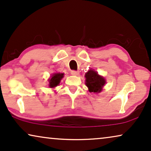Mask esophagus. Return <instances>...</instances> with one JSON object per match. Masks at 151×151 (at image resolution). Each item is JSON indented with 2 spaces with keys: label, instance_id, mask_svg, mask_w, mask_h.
Listing matches in <instances>:
<instances>
[{
  "label": "esophagus",
  "instance_id": "esophagus-1",
  "mask_svg": "<svg viewBox=\"0 0 151 151\" xmlns=\"http://www.w3.org/2000/svg\"><path fill=\"white\" fill-rule=\"evenodd\" d=\"M71 73L73 76H78V74H79V72L77 71H71Z\"/></svg>",
  "mask_w": 151,
  "mask_h": 151
}]
</instances>
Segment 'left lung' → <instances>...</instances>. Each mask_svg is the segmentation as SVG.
<instances>
[{
    "mask_svg": "<svg viewBox=\"0 0 151 151\" xmlns=\"http://www.w3.org/2000/svg\"><path fill=\"white\" fill-rule=\"evenodd\" d=\"M85 84L91 93H98L102 91L103 86L106 84L104 78L98 73L93 69H90L85 73Z\"/></svg>",
    "mask_w": 151,
    "mask_h": 151,
    "instance_id": "1",
    "label": "left lung"
}]
</instances>
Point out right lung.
Instances as JSON below:
<instances>
[{"mask_svg": "<svg viewBox=\"0 0 151 151\" xmlns=\"http://www.w3.org/2000/svg\"><path fill=\"white\" fill-rule=\"evenodd\" d=\"M64 77V73H53L51 76L50 79H49V86L50 88H54L58 85H59L60 82L62 78Z\"/></svg>", "mask_w": 151, "mask_h": 151, "instance_id": "right-lung-1", "label": "right lung"}]
</instances>
